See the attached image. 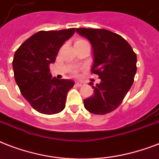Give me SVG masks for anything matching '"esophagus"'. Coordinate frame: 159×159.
Returning <instances> with one entry per match:
<instances>
[{
    "label": "esophagus",
    "mask_w": 159,
    "mask_h": 159,
    "mask_svg": "<svg viewBox=\"0 0 159 159\" xmlns=\"http://www.w3.org/2000/svg\"><path fill=\"white\" fill-rule=\"evenodd\" d=\"M83 84H84V83L82 82H76V86H77V87H82Z\"/></svg>",
    "instance_id": "34e87169"
}]
</instances>
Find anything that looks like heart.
Segmentation results:
<instances>
[{
  "mask_svg": "<svg viewBox=\"0 0 159 159\" xmlns=\"http://www.w3.org/2000/svg\"><path fill=\"white\" fill-rule=\"evenodd\" d=\"M87 41L84 40V39H78V40L76 41V43H86Z\"/></svg>",
  "mask_w": 159,
  "mask_h": 159,
  "instance_id": "heart-1",
  "label": "heart"
}]
</instances>
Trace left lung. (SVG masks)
Segmentation results:
<instances>
[{"label":"left lung","mask_w":159,"mask_h":159,"mask_svg":"<svg viewBox=\"0 0 159 159\" xmlns=\"http://www.w3.org/2000/svg\"><path fill=\"white\" fill-rule=\"evenodd\" d=\"M77 33L91 42L93 49L92 72L101 82L93 86L94 95L83 101L92 114L106 115L118 107L130 89L137 67V57L127 41L103 29L79 28Z\"/></svg>","instance_id":"8db88e82"}]
</instances>
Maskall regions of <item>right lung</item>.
<instances>
[{
  "label": "right lung",
  "instance_id": "add662e5",
  "mask_svg": "<svg viewBox=\"0 0 159 159\" xmlns=\"http://www.w3.org/2000/svg\"><path fill=\"white\" fill-rule=\"evenodd\" d=\"M75 29L39 31L16 50L12 62L16 84L26 101L44 115L57 114L65 108L72 80L52 77L49 65L55 62L59 48L73 35Z\"/></svg>",
  "mask_w": 159,
  "mask_h": 159
}]
</instances>
